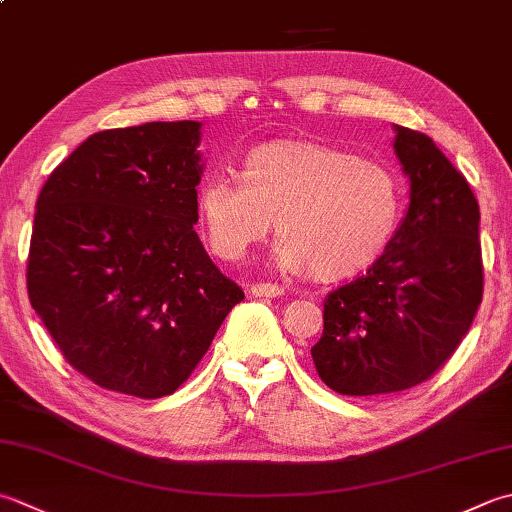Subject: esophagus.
<instances>
[{"instance_id":"obj_1","label":"esophagus","mask_w":512,"mask_h":512,"mask_svg":"<svg viewBox=\"0 0 512 512\" xmlns=\"http://www.w3.org/2000/svg\"><path fill=\"white\" fill-rule=\"evenodd\" d=\"M250 295L253 297H279V295H284V288L279 284L259 282V284L250 286Z\"/></svg>"}]
</instances>
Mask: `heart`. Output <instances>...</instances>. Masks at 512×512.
I'll return each mask as SVG.
<instances>
[{
	"mask_svg": "<svg viewBox=\"0 0 512 512\" xmlns=\"http://www.w3.org/2000/svg\"><path fill=\"white\" fill-rule=\"evenodd\" d=\"M242 175H208L197 193L208 246L228 262L275 226L279 264L337 282L373 266L402 217L395 170L344 148L277 139L250 150Z\"/></svg>",
	"mask_w": 512,
	"mask_h": 512,
	"instance_id": "heart-1",
	"label": "heart"
}]
</instances>
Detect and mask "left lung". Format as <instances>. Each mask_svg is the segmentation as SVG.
I'll return each mask as SVG.
<instances>
[{
  "instance_id": "8db88e82",
  "label": "left lung",
  "mask_w": 512,
  "mask_h": 512,
  "mask_svg": "<svg viewBox=\"0 0 512 512\" xmlns=\"http://www.w3.org/2000/svg\"><path fill=\"white\" fill-rule=\"evenodd\" d=\"M410 204L386 253L324 299V333L310 348L339 395H388L442 368L473 324L484 293L479 204L433 139L395 126Z\"/></svg>"
}]
</instances>
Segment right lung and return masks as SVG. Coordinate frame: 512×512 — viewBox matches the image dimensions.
<instances>
[{
  "label": "right lung",
  "instance_id": "add662e5",
  "mask_svg": "<svg viewBox=\"0 0 512 512\" xmlns=\"http://www.w3.org/2000/svg\"><path fill=\"white\" fill-rule=\"evenodd\" d=\"M199 122L90 135L37 197L26 286L66 362L115 393H175L244 290L199 242Z\"/></svg>",
  "mask_w": 512,
  "mask_h": 512
}]
</instances>
